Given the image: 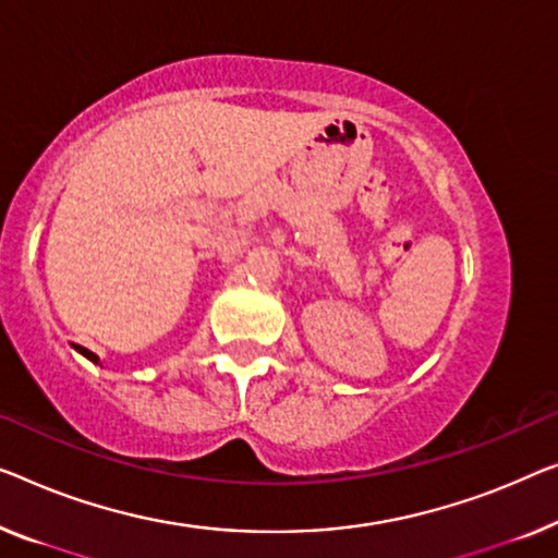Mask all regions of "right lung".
<instances>
[{"label": "right lung", "mask_w": 558, "mask_h": 558, "mask_svg": "<svg viewBox=\"0 0 558 558\" xmlns=\"http://www.w3.org/2000/svg\"><path fill=\"white\" fill-rule=\"evenodd\" d=\"M74 351H77L80 355H85V359H87V361H93V363H99V359H97V355H95V353H89V351H87V348H82V345H74Z\"/></svg>", "instance_id": "obj_1"}]
</instances>
